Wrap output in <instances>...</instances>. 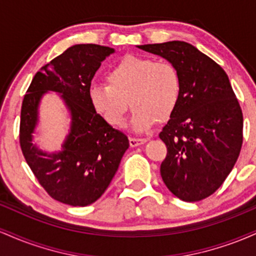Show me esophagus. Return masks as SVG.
Returning <instances> with one entry per match:
<instances>
[{
	"mask_svg": "<svg viewBox=\"0 0 256 256\" xmlns=\"http://www.w3.org/2000/svg\"><path fill=\"white\" fill-rule=\"evenodd\" d=\"M146 140H148L146 138H130L128 142H130L131 146H137L143 144V143H146Z\"/></svg>",
	"mask_w": 256,
	"mask_h": 256,
	"instance_id": "obj_1",
	"label": "esophagus"
}]
</instances>
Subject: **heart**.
Here are the masks:
<instances>
[{"mask_svg": "<svg viewBox=\"0 0 256 256\" xmlns=\"http://www.w3.org/2000/svg\"><path fill=\"white\" fill-rule=\"evenodd\" d=\"M106 80L90 86L91 107L108 125L122 128L131 102V125L136 132L171 118L183 95L177 67L152 58L126 55L110 67Z\"/></svg>", "mask_w": 256, "mask_h": 256, "instance_id": "heart-1", "label": "heart"}]
</instances>
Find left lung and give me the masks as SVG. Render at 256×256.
Segmentation results:
<instances>
[{"instance_id": "8db88e82", "label": "left lung", "mask_w": 256, "mask_h": 256, "mask_svg": "<svg viewBox=\"0 0 256 256\" xmlns=\"http://www.w3.org/2000/svg\"><path fill=\"white\" fill-rule=\"evenodd\" d=\"M178 68L183 95L158 137L166 144L164 183L178 198L201 201L222 186L240 156L243 114L228 74L182 40L138 46Z\"/></svg>"}]
</instances>
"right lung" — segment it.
<instances>
[{
    "label": "right lung",
    "instance_id": "add662e5",
    "mask_svg": "<svg viewBox=\"0 0 256 256\" xmlns=\"http://www.w3.org/2000/svg\"><path fill=\"white\" fill-rule=\"evenodd\" d=\"M113 48L77 44L52 58L34 74L20 113L19 142L26 162L50 198L73 207H85L101 198L128 148L122 132L108 125L91 107L89 89L94 76ZM46 90H56L72 112V131L55 154L32 144L38 104Z\"/></svg>",
    "mask_w": 256,
    "mask_h": 256
}]
</instances>
